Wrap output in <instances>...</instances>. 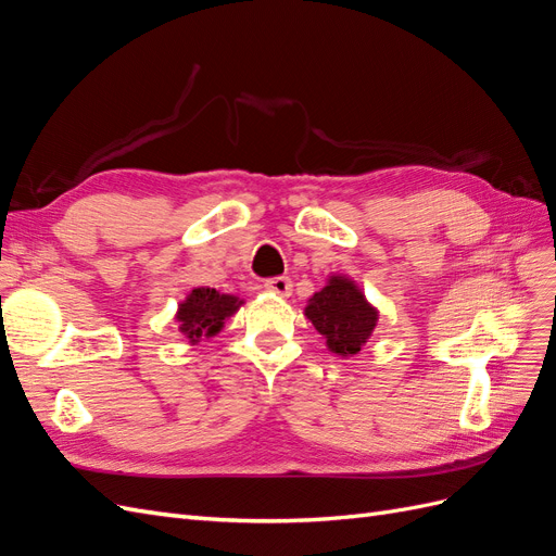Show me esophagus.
Masks as SVG:
<instances>
[{
    "instance_id": "34e87169",
    "label": "esophagus",
    "mask_w": 556,
    "mask_h": 556,
    "mask_svg": "<svg viewBox=\"0 0 556 556\" xmlns=\"http://www.w3.org/2000/svg\"><path fill=\"white\" fill-rule=\"evenodd\" d=\"M264 288H266V292H274L278 296H290L292 280L288 276H276V278H268L264 282Z\"/></svg>"
}]
</instances>
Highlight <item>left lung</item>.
<instances>
[{
  "instance_id": "8db88e82",
  "label": "left lung",
  "mask_w": 556,
  "mask_h": 556,
  "mask_svg": "<svg viewBox=\"0 0 556 556\" xmlns=\"http://www.w3.org/2000/svg\"><path fill=\"white\" fill-rule=\"evenodd\" d=\"M306 317L325 336L331 352L352 357L374 333L378 311L368 304L355 282L343 276H331L327 288L308 299Z\"/></svg>"
}]
</instances>
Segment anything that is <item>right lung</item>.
I'll use <instances>...</instances> for the list:
<instances>
[{"instance_id":"add662e5","label":"right lung","mask_w":556,"mask_h":556,"mask_svg":"<svg viewBox=\"0 0 556 556\" xmlns=\"http://www.w3.org/2000/svg\"><path fill=\"white\" fill-rule=\"evenodd\" d=\"M243 304L237 296L220 294L211 288H197L178 308V329L197 343L201 336H215L223 329L225 319L237 313Z\"/></svg>"}]
</instances>
